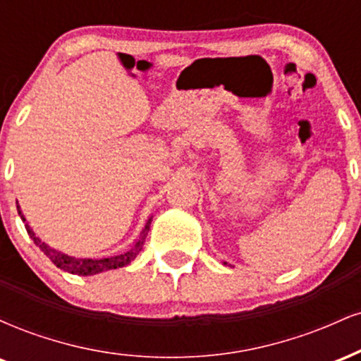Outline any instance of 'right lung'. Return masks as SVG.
Segmentation results:
<instances>
[{
  "label": "right lung",
  "mask_w": 361,
  "mask_h": 361,
  "mask_svg": "<svg viewBox=\"0 0 361 361\" xmlns=\"http://www.w3.org/2000/svg\"><path fill=\"white\" fill-rule=\"evenodd\" d=\"M16 204H18V202H16ZM16 209H18V215L22 217V221L23 222L27 221V219L23 217L22 210H20L18 205H16ZM151 222H152V217H149L146 227H144L142 233H140L139 239H135V243L132 244V246L128 247L126 252H122V255H117V256H109V258H100V259L74 258V256L64 255V252L54 250V247L49 246V244H45L42 239L37 238L35 233L30 229V226H28V224H25V229H27V233L32 238V241H34L37 246L40 247V251H44V255L47 256V258L51 259L57 268H61V270H64V271L73 273V275L90 276V275H97V273L106 271V270H115V268L127 267V264L130 263L132 259H135V256L139 255L140 250H142L144 243H146V238H147V233H149V227H151Z\"/></svg>",
  "instance_id": "add662e5"
}]
</instances>
